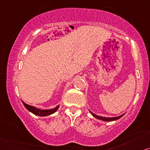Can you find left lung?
Instances as JSON below:
<instances>
[{
  "instance_id": "1",
  "label": "left lung",
  "mask_w": 150,
  "mask_h": 150,
  "mask_svg": "<svg viewBox=\"0 0 150 150\" xmlns=\"http://www.w3.org/2000/svg\"><path fill=\"white\" fill-rule=\"evenodd\" d=\"M92 115H93L95 117H96L97 119H99V120H104V121H106V122H108V121H113V120H116L117 119L120 118L121 117L123 116L124 114L120 115V116H117V117H102V116H99V115H96L95 113H92L91 111H90Z\"/></svg>"
}]
</instances>
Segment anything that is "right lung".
Returning <instances> with one entry per match:
<instances>
[{
	"label": "right lung",
	"mask_w": 150,
	"mask_h": 150,
	"mask_svg": "<svg viewBox=\"0 0 150 150\" xmlns=\"http://www.w3.org/2000/svg\"><path fill=\"white\" fill-rule=\"evenodd\" d=\"M22 102L23 104V105L25 106V107L28 111H30L31 113H34L35 115H39V116H47V115L52 114V113L56 112V111H57V109H59V105H58L56 107H54V109H45V110L39 109H38V108L33 107V106L27 105V104L25 103L23 101H22Z\"/></svg>",
	"instance_id": "obj_1"
}]
</instances>
